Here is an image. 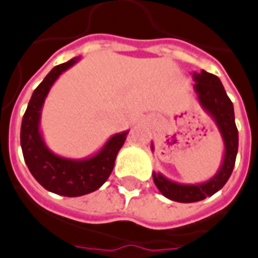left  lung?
<instances>
[{
  "instance_id": "1",
  "label": "left lung",
  "mask_w": 258,
  "mask_h": 258,
  "mask_svg": "<svg viewBox=\"0 0 258 258\" xmlns=\"http://www.w3.org/2000/svg\"><path fill=\"white\" fill-rule=\"evenodd\" d=\"M195 93L200 106L213 118L222 142L224 154L217 173L209 180L199 184H180L166 178L161 173L153 172V181L161 195L177 203H197L217 193L229 180L236 162L238 149V132L234 122V109L217 76L201 71L193 73ZM152 152L154 145L152 142Z\"/></svg>"
}]
</instances>
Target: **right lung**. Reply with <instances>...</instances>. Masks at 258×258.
I'll list each match as a JSON object with an SVG mask.
<instances>
[{
  "instance_id": "right-lung-1",
  "label": "right lung",
  "mask_w": 258,
  "mask_h": 258,
  "mask_svg": "<svg viewBox=\"0 0 258 258\" xmlns=\"http://www.w3.org/2000/svg\"><path fill=\"white\" fill-rule=\"evenodd\" d=\"M80 59V55L74 57L47 73L33 92L21 125L22 153L30 173L46 190L65 197L88 195L102 186L110 176L117 154L129 133L125 131L113 135L98 152L77 160L58 156L47 148L40 127L45 98L59 76Z\"/></svg>"
}]
</instances>
